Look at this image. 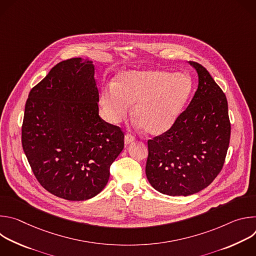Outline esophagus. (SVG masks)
<instances>
[{
	"label": "esophagus",
	"mask_w": 256,
	"mask_h": 256,
	"mask_svg": "<svg viewBox=\"0 0 256 256\" xmlns=\"http://www.w3.org/2000/svg\"><path fill=\"white\" fill-rule=\"evenodd\" d=\"M134 142V138L130 134H126L124 136V144L126 146V144H130V142Z\"/></svg>",
	"instance_id": "1"
}]
</instances>
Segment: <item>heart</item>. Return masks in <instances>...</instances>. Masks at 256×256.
Wrapping results in <instances>:
<instances>
[{"label":"heart","mask_w":256,"mask_h":256,"mask_svg":"<svg viewBox=\"0 0 256 256\" xmlns=\"http://www.w3.org/2000/svg\"><path fill=\"white\" fill-rule=\"evenodd\" d=\"M192 80L186 72L165 70H128L120 72L114 85L100 93L99 103L105 120L118 124L130 114L138 126L151 136L168 132L176 122L192 91Z\"/></svg>","instance_id":"heart-1"}]
</instances>
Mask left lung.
<instances>
[{"instance_id": "8db88e82", "label": "left lung", "mask_w": 256, "mask_h": 256, "mask_svg": "<svg viewBox=\"0 0 256 256\" xmlns=\"http://www.w3.org/2000/svg\"><path fill=\"white\" fill-rule=\"evenodd\" d=\"M188 62L198 77L192 102L168 132L148 140L146 175L156 190L172 196L212 184L224 165L231 134L224 92L206 68Z\"/></svg>"}]
</instances>
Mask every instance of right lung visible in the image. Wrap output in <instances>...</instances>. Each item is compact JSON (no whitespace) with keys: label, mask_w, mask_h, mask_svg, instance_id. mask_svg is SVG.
Returning a JSON list of instances; mask_svg holds the SVG:
<instances>
[{"label":"right lung","mask_w":256,"mask_h":256,"mask_svg":"<svg viewBox=\"0 0 256 256\" xmlns=\"http://www.w3.org/2000/svg\"><path fill=\"white\" fill-rule=\"evenodd\" d=\"M95 68L89 58L56 64L25 104L22 147L40 184L68 200H86L107 184L124 149L118 126L99 116Z\"/></svg>","instance_id":"obj_1"}]
</instances>
